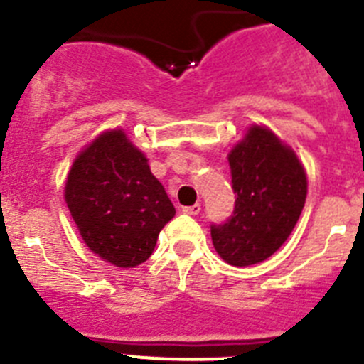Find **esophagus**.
<instances>
[{
	"label": "esophagus",
	"instance_id": "esophagus-1",
	"mask_svg": "<svg viewBox=\"0 0 364 364\" xmlns=\"http://www.w3.org/2000/svg\"><path fill=\"white\" fill-rule=\"evenodd\" d=\"M184 211L186 215H193V217H195V215H198L200 213V204H193V205H188V208H184Z\"/></svg>",
	"mask_w": 364,
	"mask_h": 364
}]
</instances>
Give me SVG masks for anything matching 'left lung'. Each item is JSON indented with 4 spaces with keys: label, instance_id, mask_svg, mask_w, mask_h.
Here are the masks:
<instances>
[{
    "label": "left lung",
    "instance_id": "left-lung-1",
    "mask_svg": "<svg viewBox=\"0 0 364 364\" xmlns=\"http://www.w3.org/2000/svg\"><path fill=\"white\" fill-rule=\"evenodd\" d=\"M235 210L211 224V240L231 266L262 262L286 242L306 202L304 167L290 146L262 125H252L228 154Z\"/></svg>",
    "mask_w": 364,
    "mask_h": 364
}]
</instances>
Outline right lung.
Segmentation results:
<instances>
[{
    "mask_svg": "<svg viewBox=\"0 0 364 364\" xmlns=\"http://www.w3.org/2000/svg\"><path fill=\"white\" fill-rule=\"evenodd\" d=\"M65 202L87 247L118 268L146 262L162 228L175 217L146 154L122 129L105 131L76 156Z\"/></svg>",
    "mask_w": 364,
    "mask_h": 364,
    "instance_id": "right-lung-1",
    "label": "right lung"
}]
</instances>
